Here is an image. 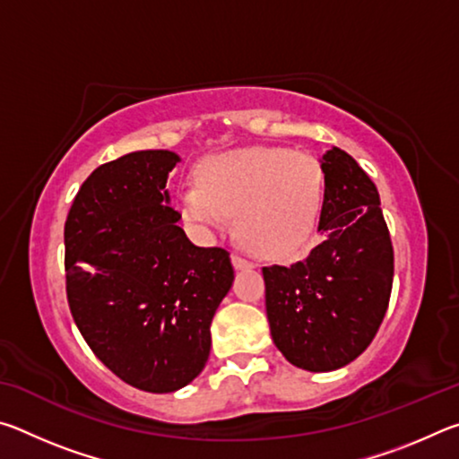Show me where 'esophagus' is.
<instances>
[{"instance_id": "1", "label": "esophagus", "mask_w": 459, "mask_h": 459, "mask_svg": "<svg viewBox=\"0 0 459 459\" xmlns=\"http://www.w3.org/2000/svg\"><path fill=\"white\" fill-rule=\"evenodd\" d=\"M232 265H235L237 269H251L253 261H248L245 255H240V253H232Z\"/></svg>"}]
</instances>
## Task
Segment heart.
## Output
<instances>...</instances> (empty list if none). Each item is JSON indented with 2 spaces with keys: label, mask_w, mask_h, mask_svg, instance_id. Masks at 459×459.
<instances>
[{
  "label": "heart",
  "mask_w": 459,
  "mask_h": 459,
  "mask_svg": "<svg viewBox=\"0 0 459 459\" xmlns=\"http://www.w3.org/2000/svg\"><path fill=\"white\" fill-rule=\"evenodd\" d=\"M182 216L202 230L222 229L237 212L240 235L267 257H291L312 232L322 174L312 155L285 147H248L212 155L196 186L178 192Z\"/></svg>",
  "instance_id": "heart-1"
}]
</instances>
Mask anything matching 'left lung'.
<instances>
[{
    "label": "left lung",
    "instance_id": "1",
    "mask_svg": "<svg viewBox=\"0 0 459 459\" xmlns=\"http://www.w3.org/2000/svg\"><path fill=\"white\" fill-rule=\"evenodd\" d=\"M325 238L304 261L263 267L271 336L298 368L328 372L367 351L393 290L394 253L375 182L352 155L322 160Z\"/></svg>",
    "mask_w": 459,
    "mask_h": 459
}]
</instances>
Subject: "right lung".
Segmentation results:
<instances>
[{"mask_svg": "<svg viewBox=\"0 0 459 459\" xmlns=\"http://www.w3.org/2000/svg\"><path fill=\"white\" fill-rule=\"evenodd\" d=\"M174 152L145 150L99 166L65 222L66 298L105 367L147 393L196 378L235 269L221 247L192 245L169 206Z\"/></svg>", "mask_w": 459, "mask_h": 459, "instance_id": "obj_1", "label": "right lung"}]
</instances>
